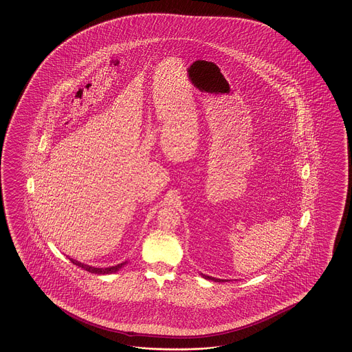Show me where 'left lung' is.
I'll use <instances>...</instances> for the list:
<instances>
[{"instance_id":"left-lung-1","label":"left lung","mask_w":352,"mask_h":352,"mask_svg":"<svg viewBox=\"0 0 352 352\" xmlns=\"http://www.w3.org/2000/svg\"><path fill=\"white\" fill-rule=\"evenodd\" d=\"M202 277L205 278V279H211V280H214V282H224L223 279H217V278L209 277V276H202Z\"/></svg>"}]
</instances>
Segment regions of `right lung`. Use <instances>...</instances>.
Masks as SVG:
<instances>
[{
  "label": "right lung",
  "mask_w": 352,
  "mask_h": 352,
  "mask_svg": "<svg viewBox=\"0 0 352 352\" xmlns=\"http://www.w3.org/2000/svg\"><path fill=\"white\" fill-rule=\"evenodd\" d=\"M73 264L75 265H78V267H80L84 270H87V272H90V273H94V274H111V273H116V272H118V270L126 264V263H120L118 265H116V267H109V268H94V267H89V265H87V264H82V263L76 262L74 259H70Z\"/></svg>",
  "instance_id": "obj_1"
}]
</instances>
